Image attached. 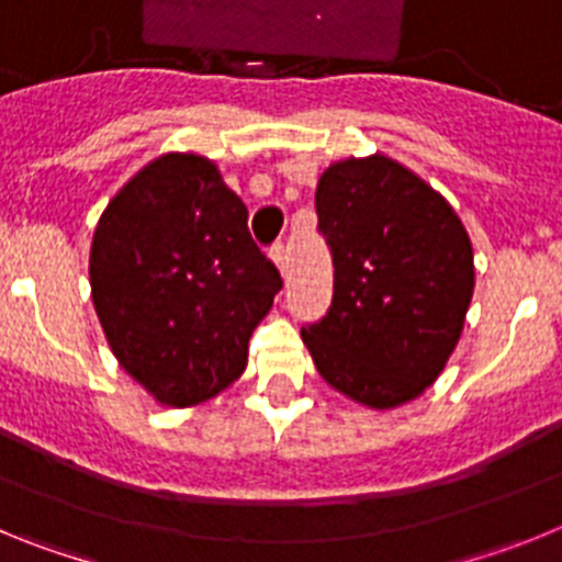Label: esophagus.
Segmentation results:
<instances>
[{"label":"esophagus","mask_w":562,"mask_h":562,"mask_svg":"<svg viewBox=\"0 0 562 562\" xmlns=\"http://www.w3.org/2000/svg\"><path fill=\"white\" fill-rule=\"evenodd\" d=\"M270 258H272V265L278 267V272H281V276H286V267H290V258H286V247L276 245L270 250Z\"/></svg>","instance_id":"esophagus-1"}]
</instances>
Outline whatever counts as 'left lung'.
<instances>
[{
    "label": "left lung",
    "mask_w": 562,
    "mask_h": 562,
    "mask_svg": "<svg viewBox=\"0 0 562 562\" xmlns=\"http://www.w3.org/2000/svg\"><path fill=\"white\" fill-rule=\"evenodd\" d=\"M315 207L335 295L301 337L331 389L366 408H400L459 346L475 286L470 236L439 191L385 154L331 162Z\"/></svg>",
    "instance_id": "1"
}]
</instances>
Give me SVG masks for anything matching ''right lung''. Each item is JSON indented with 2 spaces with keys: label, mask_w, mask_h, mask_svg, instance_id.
I'll list each match as a JSON object with an SVG mask.
<instances>
[{
  "label": "right lung",
  "mask_w": 562,
  "mask_h": 562,
  "mask_svg": "<svg viewBox=\"0 0 562 562\" xmlns=\"http://www.w3.org/2000/svg\"><path fill=\"white\" fill-rule=\"evenodd\" d=\"M98 321L132 380L191 408L247 369V342L281 290L247 207L202 154L168 151L109 200L89 250Z\"/></svg>",
  "instance_id": "add662e5"
}]
</instances>
